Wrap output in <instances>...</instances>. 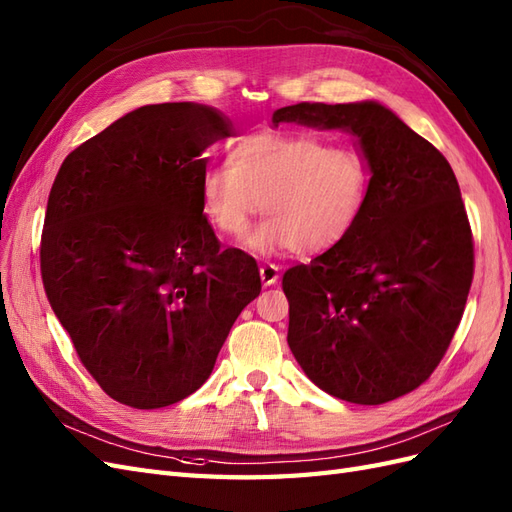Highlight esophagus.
I'll return each instance as SVG.
<instances>
[{
    "label": "esophagus",
    "instance_id": "34e87169",
    "mask_svg": "<svg viewBox=\"0 0 512 512\" xmlns=\"http://www.w3.org/2000/svg\"><path fill=\"white\" fill-rule=\"evenodd\" d=\"M279 266L276 264H270V261H266L264 266L259 268V276H261V283H264L266 287L270 285H276V281H279Z\"/></svg>",
    "mask_w": 512,
    "mask_h": 512
}]
</instances>
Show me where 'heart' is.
Listing matches in <instances>:
<instances>
[{
  "instance_id": "obj_1",
  "label": "heart",
  "mask_w": 512,
  "mask_h": 512,
  "mask_svg": "<svg viewBox=\"0 0 512 512\" xmlns=\"http://www.w3.org/2000/svg\"><path fill=\"white\" fill-rule=\"evenodd\" d=\"M369 160L352 145H326L304 133L257 130L229 145L227 165L201 178V208L214 229L246 238L257 255L294 248L319 253L352 229L369 197Z\"/></svg>"
}]
</instances>
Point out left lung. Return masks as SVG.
<instances>
[{
    "mask_svg": "<svg viewBox=\"0 0 512 512\" xmlns=\"http://www.w3.org/2000/svg\"><path fill=\"white\" fill-rule=\"evenodd\" d=\"M283 122L356 137L369 197L345 236L289 268L287 343L332 397L388 403L418 388L455 337L474 274L472 229L448 160L375 100L298 102Z\"/></svg>",
    "mask_w": 512,
    "mask_h": 512,
    "instance_id": "left-lung-1",
    "label": "left lung"
}]
</instances>
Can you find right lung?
<instances>
[{
    "label": "right lung",
    "mask_w": 512,
    "mask_h": 512,
    "mask_svg": "<svg viewBox=\"0 0 512 512\" xmlns=\"http://www.w3.org/2000/svg\"><path fill=\"white\" fill-rule=\"evenodd\" d=\"M233 135L199 102L145 105L70 152L40 242L55 317L111 399L156 410L210 377L257 261L221 248L203 216L206 150Z\"/></svg>",
    "instance_id": "right-lung-1"
}]
</instances>
